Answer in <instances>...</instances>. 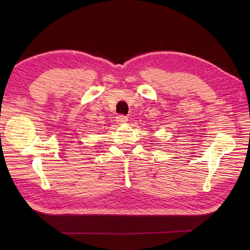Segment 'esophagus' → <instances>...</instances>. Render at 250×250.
<instances>
[{"instance_id":"esophagus-1","label":"esophagus","mask_w":250,"mask_h":250,"mask_svg":"<svg viewBox=\"0 0 250 250\" xmlns=\"http://www.w3.org/2000/svg\"><path fill=\"white\" fill-rule=\"evenodd\" d=\"M127 120H128V118H127L126 116H124V115H119V116H117V117H116V121H117V123H118V124H123V123H126V122H127Z\"/></svg>"}]
</instances>
